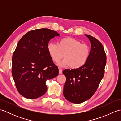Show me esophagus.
<instances>
[{
	"label": "esophagus",
	"mask_w": 121,
	"mask_h": 121,
	"mask_svg": "<svg viewBox=\"0 0 121 121\" xmlns=\"http://www.w3.org/2000/svg\"><path fill=\"white\" fill-rule=\"evenodd\" d=\"M59 74H61L62 73V69H59Z\"/></svg>",
	"instance_id": "obj_1"
}]
</instances>
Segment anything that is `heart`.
Masks as SVG:
<instances>
[{"label": "heart", "instance_id": "heart-1", "mask_svg": "<svg viewBox=\"0 0 121 121\" xmlns=\"http://www.w3.org/2000/svg\"><path fill=\"white\" fill-rule=\"evenodd\" d=\"M47 49L51 58L56 63L59 62L64 56L65 59L58 64L59 66H70L73 69L83 66L90 55V48L88 45L71 37L62 38L59 40L58 44L48 43Z\"/></svg>", "mask_w": 121, "mask_h": 121}]
</instances>
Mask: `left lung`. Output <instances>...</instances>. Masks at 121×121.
<instances>
[{
    "label": "left lung",
    "instance_id": "obj_1",
    "mask_svg": "<svg viewBox=\"0 0 121 121\" xmlns=\"http://www.w3.org/2000/svg\"><path fill=\"white\" fill-rule=\"evenodd\" d=\"M85 36L91 43L86 63L79 69L63 71L66 77L64 97L74 104H81L92 96L104 76L106 65V55L101 43L91 36Z\"/></svg>",
    "mask_w": 121,
    "mask_h": 121
}]
</instances>
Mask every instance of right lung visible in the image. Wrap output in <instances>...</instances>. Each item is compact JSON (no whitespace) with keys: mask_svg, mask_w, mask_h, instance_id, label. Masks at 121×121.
<instances>
[{"mask_svg":"<svg viewBox=\"0 0 121 121\" xmlns=\"http://www.w3.org/2000/svg\"><path fill=\"white\" fill-rule=\"evenodd\" d=\"M60 36L55 30L36 29L26 33L17 43L12 59V75L17 91L27 99L42 96L46 82L58 76L59 69L48 52L50 40Z\"/></svg>","mask_w":121,"mask_h":121,"instance_id":"obj_1","label":"right lung"}]
</instances>
